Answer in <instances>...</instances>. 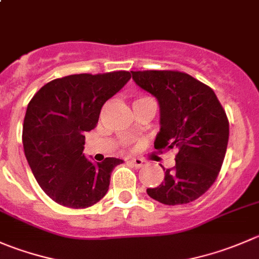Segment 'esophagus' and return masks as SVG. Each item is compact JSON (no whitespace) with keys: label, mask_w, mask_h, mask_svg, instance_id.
I'll return each instance as SVG.
<instances>
[{"label":"esophagus","mask_w":259,"mask_h":259,"mask_svg":"<svg viewBox=\"0 0 259 259\" xmlns=\"http://www.w3.org/2000/svg\"><path fill=\"white\" fill-rule=\"evenodd\" d=\"M129 162L132 163V164L134 165L135 168H140V167H143V165H144V160L139 159V158H137V159H130Z\"/></svg>","instance_id":"obj_1"}]
</instances>
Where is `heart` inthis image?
I'll use <instances>...</instances> for the list:
<instances>
[{
    "mask_svg": "<svg viewBox=\"0 0 259 259\" xmlns=\"http://www.w3.org/2000/svg\"><path fill=\"white\" fill-rule=\"evenodd\" d=\"M139 100H143V99H139ZM139 100H137V101H139Z\"/></svg>",
    "mask_w": 259,
    "mask_h": 259,
    "instance_id": "heart-1",
    "label": "heart"
}]
</instances>
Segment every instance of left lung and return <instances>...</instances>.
<instances>
[{
  "instance_id": "1",
  "label": "left lung",
  "mask_w": 259,
  "mask_h": 259,
  "mask_svg": "<svg viewBox=\"0 0 259 259\" xmlns=\"http://www.w3.org/2000/svg\"><path fill=\"white\" fill-rule=\"evenodd\" d=\"M140 89L159 105V132L154 147L178 148L176 165L164 170L157 187L147 188L164 205L188 204L217 180L229 139V122L210 87L177 71L132 72Z\"/></svg>"
}]
</instances>
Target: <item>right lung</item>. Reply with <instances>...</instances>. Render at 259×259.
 Instances as JSON below:
<instances>
[{"label": "right lung", "instance_id": "right-lung-1", "mask_svg": "<svg viewBox=\"0 0 259 259\" xmlns=\"http://www.w3.org/2000/svg\"><path fill=\"white\" fill-rule=\"evenodd\" d=\"M132 78L129 72L72 74L44 84L26 109L22 126L25 157L35 180L52 200L83 209L106 195L111 172L122 163L84 155V135L95 129L105 102Z\"/></svg>", "mask_w": 259, "mask_h": 259}]
</instances>
